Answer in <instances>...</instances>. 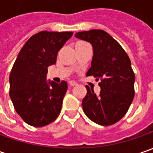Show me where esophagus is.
<instances>
[{
    "mask_svg": "<svg viewBox=\"0 0 153 153\" xmlns=\"http://www.w3.org/2000/svg\"><path fill=\"white\" fill-rule=\"evenodd\" d=\"M76 84H77V83H76V82H74V81H70V82H69V85L71 86V87H74V86H76Z\"/></svg>",
    "mask_w": 153,
    "mask_h": 153,
    "instance_id": "34e87169",
    "label": "esophagus"
}]
</instances>
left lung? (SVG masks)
Here are the masks:
<instances>
[{"instance_id":"left-lung-1","label":"left lung","mask_w":153,"mask_h":153,"mask_svg":"<svg viewBox=\"0 0 153 153\" xmlns=\"http://www.w3.org/2000/svg\"><path fill=\"white\" fill-rule=\"evenodd\" d=\"M75 36L92 45L94 56L86 75L100 79L98 95L86 86L83 111L100 125L114 124L126 114L134 96L135 76L130 59L121 45L102 30L77 32Z\"/></svg>"}]
</instances>
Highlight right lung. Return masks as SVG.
<instances>
[{
	"label": "right lung",
	"instance_id": "1",
	"mask_svg": "<svg viewBox=\"0 0 153 153\" xmlns=\"http://www.w3.org/2000/svg\"><path fill=\"white\" fill-rule=\"evenodd\" d=\"M73 32L41 31L24 45L9 76L10 98L15 111L29 125L43 127L61 111L67 82L47 81L48 68Z\"/></svg>",
	"mask_w": 153,
	"mask_h": 153
}]
</instances>
